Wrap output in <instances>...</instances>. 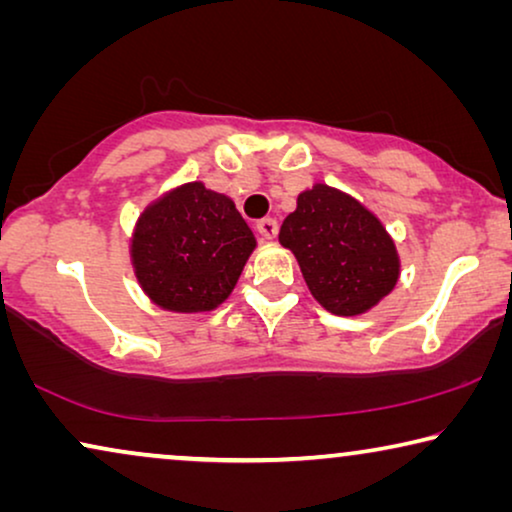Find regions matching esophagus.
<instances>
[{"label":"esophagus","mask_w":512,"mask_h":512,"mask_svg":"<svg viewBox=\"0 0 512 512\" xmlns=\"http://www.w3.org/2000/svg\"><path fill=\"white\" fill-rule=\"evenodd\" d=\"M256 230L265 237V240H275L279 226H277L275 219H261L256 223Z\"/></svg>","instance_id":"esophagus-1"}]
</instances>
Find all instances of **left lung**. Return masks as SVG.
Returning <instances> with one entry per match:
<instances>
[{"label": "left lung", "instance_id": "8db88e82", "mask_svg": "<svg viewBox=\"0 0 512 512\" xmlns=\"http://www.w3.org/2000/svg\"><path fill=\"white\" fill-rule=\"evenodd\" d=\"M279 242L298 258L312 296L333 314H361L398 279L396 247L382 223L349 195L317 184L298 195Z\"/></svg>", "mask_w": 512, "mask_h": 512}]
</instances>
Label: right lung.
<instances>
[{
  "label": "right lung",
  "mask_w": 512,
  "mask_h": 512,
  "mask_svg": "<svg viewBox=\"0 0 512 512\" xmlns=\"http://www.w3.org/2000/svg\"><path fill=\"white\" fill-rule=\"evenodd\" d=\"M256 237L226 195L186 184L139 219L132 263L160 307L207 312L228 298Z\"/></svg>",
  "instance_id": "right-lung-1"
}]
</instances>
